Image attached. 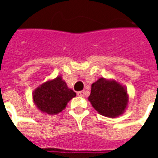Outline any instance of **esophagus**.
<instances>
[{
    "mask_svg": "<svg viewBox=\"0 0 158 158\" xmlns=\"http://www.w3.org/2000/svg\"><path fill=\"white\" fill-rule=\"evenodd\" d=\"M77 95L79 96H81V97H83V96H85V90H81V91H79V92L77 93Z\"/></svg>",
    "mask_w": 158,
    "mask_h": 158,
    "instance_id": "1",
    "label": "esophagus"
}]
</instances>
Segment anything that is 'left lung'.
<instances>
[{"mask_svg": "<svg viewBox=\"0 0 158 158\" xmlns=\"http://www.w3.org/2000/svg\"><path fill=\"white\" fill-rule=\"evenodd\" d=\"M88 100L101 115L116 118L122 115L127 108L129 95L125 86L116 80L100 78L91 85Z\"/></svg>", "mask_w": 158, "mask_h": 158, "instance_id": "left-lung-1", "label": "left lung"}]
</instances>
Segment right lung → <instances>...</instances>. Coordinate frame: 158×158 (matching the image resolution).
Here are the masks:
<instances>
[{"instance_id":"right-lung-1","label":"right lung","mask_w":158,"mask_h":158,"mask_svg":"<svg viewBox=\"0 0 158 158\" xmlns=\"http://www.w3.org/2000/svg\"><path fill=\"white\" fill-rule=\"evenodd\" d=\"M76 93L69 89L61 76L45 81L33 92V102L43 113L56 115L61 113Z\"/></svg>"}]
</instances>
